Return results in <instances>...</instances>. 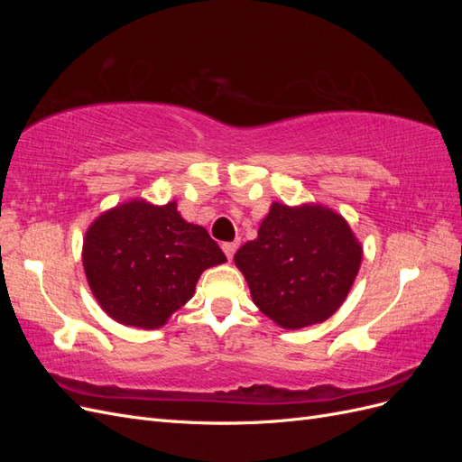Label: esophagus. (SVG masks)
I'll list each match as a JSON object with an SVG mask.
<instances>
[{
    "instance_id": "obj_1",
    "label": "esophagus",
    "mask_w": 462,
    "mask_h": 462,
    "mask_svg": "<svg viewBox=\"0 0 462 462\" xmlns=\"http://www.w3.org/2000/svg\"><path fill=\"white\" fill-rule=\"evenodd\" d=\"M236 246H239V243L236 241H233V243H223L221 245V248H223V253H226V256L231 260L233 258V254H235V250H236Z\"/></svg>"
}]
</instances>
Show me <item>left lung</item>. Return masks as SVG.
Returning <instances> with one entry per match:
<instances>
[{
	"label": "left lung",
	"mask_w": 462,
	"mask_h": 462,
	"mask_svg": "<svg viewBox=\"0 0 462 462\" xmlns=\"http://www.w3.org/2000/svg\"><path fill=\"white\" fill-rule=\"evenodd\" d=\"M362 262L346 219L324 204L272 202L254 241L235 254L262 314L283 329L321 324L339 310Z\"/></svg>",
	"instance_id": "1"
}]
</instances>
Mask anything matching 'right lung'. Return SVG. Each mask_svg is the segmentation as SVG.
<instances>
[{
  "label": "right lung",
  "instance_id": "1",
  "mask_svg": "<svg viewBox=\"0 0 462 462\" xmlns=\"http://www.w3.org/2000/svg\"><path fill=\"white\" fill-rule=\"evenodd\" d=\"M227 262L177 202L131 199L97 216L85 233L82 265L94 299L117 324L158 329L185 306L204 270Z\"/></svg>",
  "mask_w": 462,
  "mask_h": 462
}]
</instances>
